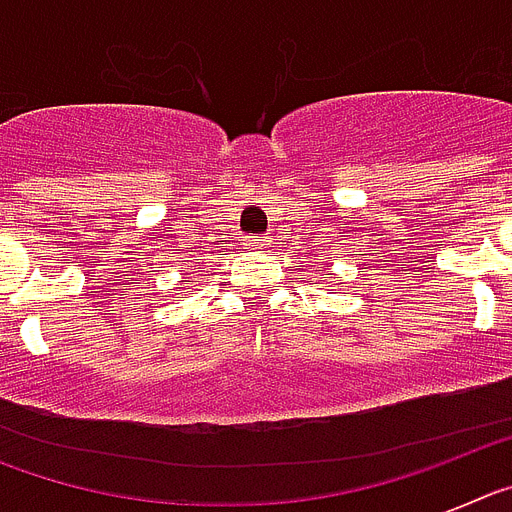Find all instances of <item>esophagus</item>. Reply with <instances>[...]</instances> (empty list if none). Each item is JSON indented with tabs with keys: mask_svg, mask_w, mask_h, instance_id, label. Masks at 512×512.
Returning a JSON list of instances; mask_svg holds the SVG:
<instances>
[{
	"mask_svg": "<svg viewBox=\"0 0 512 512\" xmlns=\"http://www.w3.org/2000/svg\"><path fill=\"white\" fill-rule=\"evenodd\" d=\"M248 246H251V248H266V246H269V241H266V238H261V235H253V238H248Z\"/></svg>",
	"mask_w": 512,
	"mask_h": 512,
	"instance_id": "esophagus-1",
	"label": "esophagus"
}]
</instances>
